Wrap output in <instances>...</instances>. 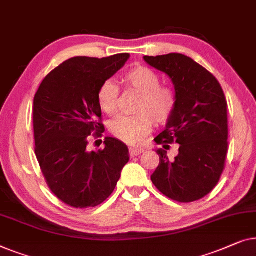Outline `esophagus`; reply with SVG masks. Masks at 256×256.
Instances as JSON below:
<instances>
[{
    "mask_svg": "<svg viewBox=\"0 0 256 256\" xmlns=\"http://www.w3.org/2000/svg\"><path fill=\"white\" fill-rule=\"evenodd\" d=\"M142 152H144V150H142V148H130V156L133 158V156H140Z\"/></svg>",
    "mask_w": 256,
    "mask_h": 256,
    "instance_id": "esophagus-1",
    "label": "esophagus"
}]
</instances>
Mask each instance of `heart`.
<instances>
[{"instance_id":"obj_1","label":"heart","mask_w":256,"mask_h":256,"mask_svg":"<svg viewBox=\"0 0 256 256\" xmlns=\"http://www.w3.org/2000/svg\"><path fill=\"white\" fill-rule=\"evenodd\" d=\"M120 81L126 90L139 92L134 106L136 114L116 117L109 123V131L122 142L136 145L152 131L154 122L164 125L170 120L178 106V95L170 86L161 84L156 70L142 64L130 68ZM96 100L104 114L114 116L118 111L120 89L111 81H104L97 89Z\"/></svg>"}]
</instances>
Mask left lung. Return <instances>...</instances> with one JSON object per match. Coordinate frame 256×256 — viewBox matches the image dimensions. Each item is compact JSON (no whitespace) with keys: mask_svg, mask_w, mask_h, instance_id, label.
Listing matches in <instances>:
<instances>
[{"mask_svg":"<svg viewBox=\"0 0 256 256\" xmlns=\"http://www.w3.org/2000/svg\"><path fill=\"white\" fill-rule=\"evenodd\" d=\"M174 84L178 106L166 130L154 139L169 148L180 144L178 156L169 160L158 150L160 164L150 176L160 192L180 203L198 200L218 184L228 147V102L217 78L192 58L169 53L144 56Z\"/></svg>","mask_w":256,"mask_h":256,"instance_id":"1","label":"left lung"}]
</instances>
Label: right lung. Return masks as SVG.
Listing matches in <instances>:
<instances>
[{"label": "right lung", "mask_w": 256, "mask_h": 256, "mask_svg": "<svg viewBox=\"0 0 256 256\" xmlns=\"http://www.w3.org/2000/svg\"><path fill=\"white\" fill-rule=\"evenodd\" d=\"M128 53L108 58L75 56L46 75L32 108L34 153L48 188L76 208L102 204L128 162V150L106 136L103 150L89 152V136H102L97 89L124 66Z\"/></svg>", "instance_id": "1"}]
</instances>
